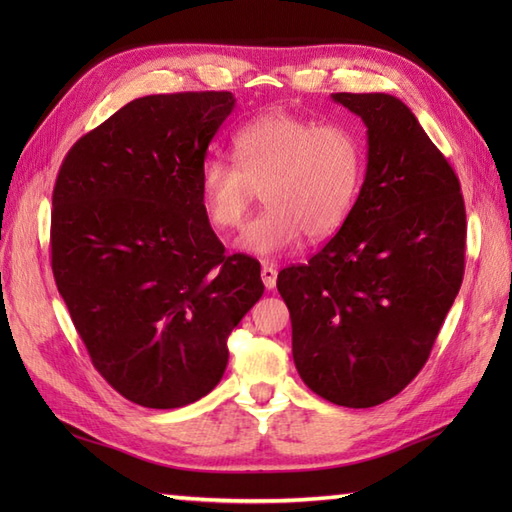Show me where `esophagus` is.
<instances>
[{
  "label": "esophagus",
  "instance_id": "34e87169",
  "mask_svg": "<svg viewBox=\"0 0 512 512\" xmlns=\"http://www.w3.org/2000/svg\"><path fill=\"white\" fill-rule=\"evenodd\" d=\"M262 281H264V286L268 290L275 288V284H277V268L273 264H264L262 266Z\"/></svg>",
  "mask_w": 512,
  "mask_h": 512
}]
</instances>
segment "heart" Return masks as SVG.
<instances>
[{"label":"heart","mask_w":512,"mask_h":512,"mask_svg":"<svg viewBox=\"0 0 512 512\" xmlns=\"http://www.w3.org/2000/svg\"><path fill=\"white\" fill-rule=\"evenodd\" d=\"M235 162L211 156L200 167V200L217 233L244 222L255 189L266 209L250 220L237 248L270 257L308 239L334 235L350 217L363 176L358 138L288 112H268L233 136Z\"/></svg>","instance_id":"b5f03b06"}]
</instances>
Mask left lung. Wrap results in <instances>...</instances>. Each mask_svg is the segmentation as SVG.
Returning <instances> with one entry per match:
<instances>
[{
    "instance_id": "obj_1",
    "label": "left lung",
    "mask_w": 512,
    "mask_h": 512,
    "mask_svg": "<svg viewBox=\"0 0 512 512\" xmlns=\"http://www.w3.org/2000/svg\"><path fill=\"white\" fill-rule=\"evenodd\" d=\"M367 127V171L341 231L277 290L292 358L314 394L365 409L400 394L427 363L464 277L460 180L391 94H332Z\"/></svg>"
}]
</instances>
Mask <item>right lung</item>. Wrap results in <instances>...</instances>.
Returning <instances> with one entry per match:
<instances>
[{
	"mask_svg": "<svg viewBox=\"0 0 512 512\" xmlns=\"http://www.w3.org/2000/svg\"><path fill=\"white\" fill-rule=\"evenodd\" d=\"M231 92L151 94L76 140L52 191V273L92 365L149 409L220 383L226 339L264 295L253 257L224 255L200 167Z\"/></svg>",
	"mask_w": 512,
	"mask_h": 512,
	"instance_id": "1",
	"label": "right lung"
}]
</instances>
